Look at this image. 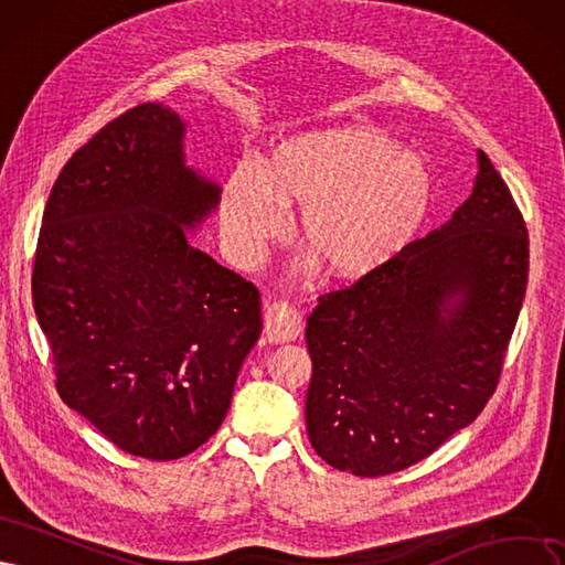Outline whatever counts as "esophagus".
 Instances as JSON below:
<instances>
[{"label":"esophagus","instance_id":"esophagus-1","mask_svg":"<svg viewBox=\"0 0 565 565\" xmlns=\"http://www.w3.org/2000/svg\"><path fill=\"white\" fill-rule=\"evenodd\" d=\"M302 333L300 309L288 302H271L265 312V335L269 342H290Z\"/></svg>","mask_w":565,"mask_h":565}]
</instances>
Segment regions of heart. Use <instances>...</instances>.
Segmentation results:
<instances>
[{
  "label": "heart",
  "mask_w": 565,
  "mask_h": 565,
  "mask_svg": "<svg viewBox=\"0 0 565 565\" xmlns=\"http://www.w3.org/2000/svg\"><path fill=\"white\" fill-rule=\"evenodd\" d=\"M302 204L298 230L333 277L371 275L427 223V163L373 126L340 124L277 140L260 167L236 163L225 180L221 227L236 265L256 267L284 232V206Z\"/></svg>",
  "instance_id": "1"
}]
</instances>
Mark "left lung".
I'll use <instances>...</instances> for the list:
<instances>
[{
	"label": "left lung",
	"instance_id": "left-lung-1",
	"mask_svg": "<svg viewBox=\"0 0 565 565\" xmlns=\"http://www.w3.org/2000/svg\"><path fill=\"white\" fill-rule=\"evenodd\" d=\"M527 284V230L502 175H479L450 221L307 319L305 420L321 460L354 477L420 462L493 396Z\"/></svg>",
	"mask_w": 565,
	"mask_h": 565
}]
</instances>
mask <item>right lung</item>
Listing matches in <instances>:
<instances>
[{
  "instance_id": "add662e5",
  "label": "right lung",
  "mask_w": 565,
  "mask_h": 565,
  "mask_svg": "<svg viewBox=\"0 0 565 565\" xmlns=\"http://www.w3.org/2000/svg\"><path fill=\"white\" fill-rule=\"evenodd\" d=\"M183 136L161 103L105 124L53 183L32 267L61 398L145 460L211 439L263 331L258 288L190 244L221 188Z\"/></svg>"
}]
</instances>
